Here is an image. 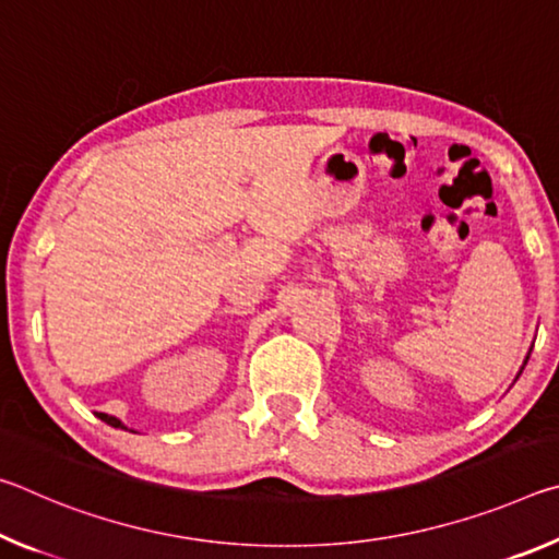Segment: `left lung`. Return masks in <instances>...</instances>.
Wrapping results in <instances>:
<instances>
[{"mask_svg": "<svg viewBox=\"0 0 559 559\" xmlns=\"http://www.w3.org/2000/svg\"><path fill=\"white\" fill-rule=\"evenodd\" d=\"M525 362H527V359H525Z\"/></svg>", "mask_w": 559, "mask_h": 559, "instance_id": "1", "label": "left lung"}]
</instances>
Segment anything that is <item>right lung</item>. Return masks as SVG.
I'll list each match as a JSON object with an SVG mask.
<instances>
[{
    "mask_svg": "<svg viewBox=\"0 0 559 559\" xmlns=\"http://www.w3.org/2000/svg\"><path fill=\"white\" fill-rule=\"evenodd\" d=\"M98 419H103L106 424H110V427H116V429H126L122 427V424L116 419V416H108V414H98Z\"/></svg>",
    "mask_w": 559,
    "mask_h": 559,
    "instance_id": "add662e5",
    "label": "right lung"
}]
</instances>
